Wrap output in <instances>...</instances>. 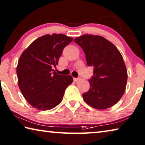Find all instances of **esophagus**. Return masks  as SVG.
Here are the masks:
<instances>
[{
    "label": "esophagus",
    "mask_w": 145,
    "mask_h": 145,
    "mask_svg": "<svg viewBox=\"0 0 145 145\" xmlns=\"http://www.w3.org/2000/svg\"><path fill=\"white\" fill-rule=\"evenodd\" d=\"M79 80H80V78H74V79H73V81H74L75 82L79 81Z\"/></svg>",
    "instance_id": "obj_1"
}]
</instances>
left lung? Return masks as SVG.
Here are the masks:
<instances>
[{"label":"left lung","instance_id":"left-lung-1","mask_svg":"<svg viewBox=\"0 0 145 145\" xmlns=\"http://www.w3.org/2000/svg\"><path fill=\"white\" fill-rule=\"evenodd\" d=\"M74 42L82 48L87 65L93 67L89 79V89L82 94L90 106L105 110L113 106L122 97L127 82V70L118 48L99 35H83Z\"/></svg>","mask_w":145,"mask_h":145}]
</instances>
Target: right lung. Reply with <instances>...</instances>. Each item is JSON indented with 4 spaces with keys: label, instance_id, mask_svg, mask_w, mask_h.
Listing matches in <instances>:
<instances>
[{
    "label": "right lung",
    "instance_id": "right-lung-1",
    "mask_svg": "<svg viewBox=\"0 0 145 145\" xmlns=\"http://www.w3.org/2000/svg\"><path fill=\"white\" fill-rule=\"evenodd\" d=\"M73 38L63 34H47L37 39L18 61V84L27 103L40 110L54 108L63 100L73 82L71 75H59L52 69Z\"/></svg>",
    "mask_w": 145,
    "mask_h": 145
}]
</instances>
